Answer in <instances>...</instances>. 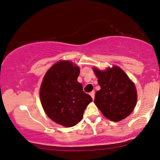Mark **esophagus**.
Instances as JSON below:
<instances>
[{"mask_svg":"<svg viewBox=\"0 0 160 160\" xmlns=\"http://www.w3.org/2000/svg\"><path fill=\"white\" fill-rule=\"evenodd\" d=\"M89 95H90V96L92 97V99L94 100L95 99V92L94 91H92V92H91L90 93H89Z\"/></svg>","mask_w":160,"mask_h":160,"instance_id":"esophagus-1","label":"esophagus"}]
</instances>
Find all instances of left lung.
<instances>
[{
    "label": "left lung",
    "mask_w": 160,
    "mask_h": 160,
    "mask_svg": "<svg viewBox=\"0 0 160 160\" xmlns=\"http://www.w3.org/2000/svg\"><path fill=\"white\" fill-rule=\"evenodd\" d=\"M93 71L100 86L95 96L96 106L111 121L125 119L136 106L137 92L134 83L118 66L103 71L97 68Z\"/></svg>",
    "instance_id": "8db88e82"
}]
</instances>
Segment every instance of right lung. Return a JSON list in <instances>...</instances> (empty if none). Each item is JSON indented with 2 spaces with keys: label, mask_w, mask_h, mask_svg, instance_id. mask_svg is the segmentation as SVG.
<instances>
[{
  "label": "right lung",
  "mask_w": 160,
  "mask_h": 160,
  "mask_svg": "<svg viewBox=\"0 0 160 160\" xmlns=\"http://www.w3.org/2000/svg\"><path fill=\"white\" fill-rule=\"evenodd\" d=\"M80 69L69 61L61 60L50 68L40 88L42 107L56 123L73 127L82 119L87 106L92 101L78 82Z\"/></svg>",
  "instance_id": "obj_1"
}]
</instances>
